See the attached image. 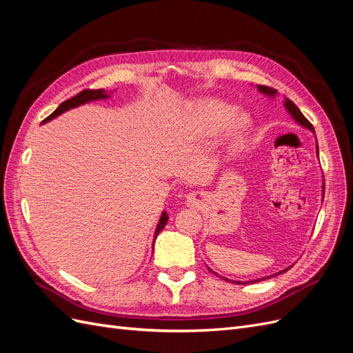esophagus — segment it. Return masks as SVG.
<instances>
[{
  "label": "esophagus",
  "instance_id": "1",
  "mask_svg": "<svg viewBox=\"0 0 353 353\" xmlns=\"http://www.w3.org/2000/svg\"><path fill=\"white\" fill-rule=\"evenodd\" d=\"M196 200H197V199H196V194H190V196H188V201L196 203Z\"/></svg>",
  "mask_w": 353,
  "mask_h": 353
}]
</instances>
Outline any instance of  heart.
Segmentation results:
<instances>
[{"label":"heart","mask_w":353,"mask_h":353,"mask_svg":"<svg viewBox=\"0 0 353 353\" xmlns=\"http://www.w3.org/2000/svg\"><path fill=\"white\" fill-rule=\"evenodd\" d=\"M232 105L222 103L218 100H212L205 103L200 108V113L212 128H222L225 126L230 117L232 116ZM249 117L245 114H236L231 121V130L236 134H241L249 128Z\"/></svg>","instance_id":"obj_1"}]
</instances>
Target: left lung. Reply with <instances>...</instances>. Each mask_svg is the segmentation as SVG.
I'll use <instances>...</instances> for the list:
<instances>
[{
	"instance_id": "1",
	"label": "left lung",
	"mask_w": 353,
	"mask_h": 353,
	"mask_svg": "<svg viewBox=\"0 0 353 353\" xmlns=\"http://www.w3.org/2000/svg\"><path fill=\"white\" fill-rule=\"evenodd\" d=\"M258 88H259V91L261 92H263V94H268V95H275L276 94V90H274V88H270V87H266V85H258ZM284 105H285V109L288 110V113H290L293 117H294V121L297 122V123H301L302 126H305V128H307V130H311V131H314V126H312V123L309 122L306 117L303 116V113L299 110V108L297 105L292 101V100H288V99H285V103H284ZM315 132V131H314ZM324 190H325V185L323 187ZM288 270V268H287ZM287 270H284V271H281V272H285ZM213 272V271H212ZM280 272V274H281ZM276 275V274H275ZM266 279H271V276H266ZM261 280H263V279H261ZM261 280H258V281H261ZM256 281V280H254ZM254 281H252V283H254ZM236 284H244V283H241V281H234Z\"/></svg>"
}]
</instances>
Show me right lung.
Segmentation results:
<instances>
[{
    "label": "right lung",
    "mask_w": 353,
    "mask_h": 353,
    "mask_svg": "<svg viewBox=\"0 0 353 353\" xmlns=\"http://www.w3.org/2000/svg\"><path fill=\"white\" fill-rule=\"evenodd\" d=\"M100 99H108V94H105L104 90H83L79 94L74 95V97H72V99H69L66 101H63L54 112H52L48 117H46L44 121H42V123L48 122L51 119H54L56 116L61 114L63 112H66L69 109L78 108V105H81L83 103H88L91 100H100ZM166 222H168V215H166V212H163L162 216H160L159 223H157V228H156V232H154V239L157 237V234L163 230V227L166 225Z\"/></svg>",
    "instance_id": "1"
}]
</instances>
